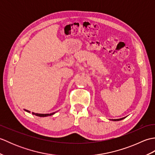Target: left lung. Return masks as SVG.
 Here are the masks:
<instances>
[{
    "mask_svg": "<svg viewBox=\"0 0 155 155\" xmlns=\"http://www.w3.org/2000/svg\"><path fill=\"white\" fill-rule=\"evenodd\" d=\"M123 118H124H124H118V119H113V120H114V121H118V120H123Z\"/></svg>",
    "mask_w": 155,
    "mask_h": 155,
    "instance_id": "obj_1",
    "label": "left lung"
}]
</instances>
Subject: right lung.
<instances>
[{
	"label": "right lung",
	"mask_w": 155,
	"mask_h": 155,
	"mask_svg": "<svg viewBox=\"0 0 155 155\" xmlns=\"http://www.w3.org/2000/svg\"><path fill=\"white\" fill-rule=\"evenodd\" d=\"M25 110H26L27 112H28V113H30V111L29 110H25ZM32 114H35L36 116H38V117H47V116H49V115H52L53 114H54V113H51V114H38V113H32Z\"/></svg>",
	"instance_id": "right-lung-1"
}]
</instances>
